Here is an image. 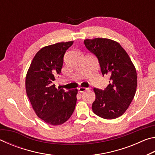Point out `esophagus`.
<instances>
[{
	"label": "esophagus",
	"instance_id": "1",
	"mask_svg": "<svg viewBox=\"0 0 155 155\" xmlns=\"http://www.w3.org/2000/svg\"><path fill=\"white\" fill-rule=\"evenodd\" d=\"M87 90H88V88H86V87H81L78 88V91H79L80 92H83V91H85Z\"/></svg>",
	"mask_w": 155,
	"mask_h": 155
}]
</instances>
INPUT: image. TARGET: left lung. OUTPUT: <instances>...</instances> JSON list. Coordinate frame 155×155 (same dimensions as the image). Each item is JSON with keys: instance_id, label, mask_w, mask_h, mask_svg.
<instances>
[{"instance_id": "obj_1", "label": "left lung", "mask_w": 155, "mask_h": 155, "mask_svg": "<svg viewBox=\"0 0 155 155\" xmlns=\"http://www.w3.org/2000/svg\"><path fill=\"white\" fill-rule=\"evenodd\" d=\"M85 46L98 60L102 74L109 76V84L104 90L94 88L96 100L92 111L104 119H115L127 111L136 92L135 68L119 43L106 38L84 40Z\"/></svg>"}]
</instances>
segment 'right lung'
<instances>
[{"instance_id": "add662e5", "label": "right lung", "mask_w": 155, "mask_h": 155, "mask_svg": "<svg viewBox=\"0 0 155 155\" xmlns=\"http://www.w3.org/2000/svg\"><path fill=\"white\" fill-rule=\"evenodd\" d=\"M74 41L45 46L34 57L26 77V91L37 115L51 125H60L71 117L77 103V90L56 88L65 52Z\"/></svg>"}]
</instances>
